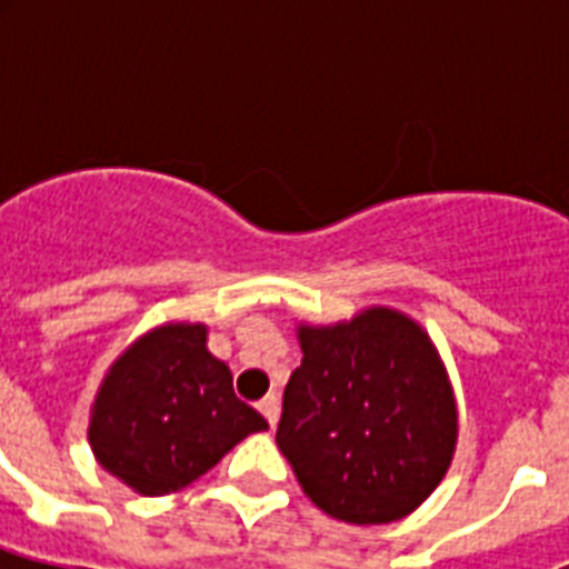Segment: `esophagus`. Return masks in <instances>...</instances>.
Segmentation results:
<instances>
[{"label": "esophagus", "mask_w": 569, "mask_h": 569, "mask_svg": "<svg viewBox=\"0 0 569 569\" xmlns=\"http://www.w3.org/2000/svg\"><path fill=\"white\" fill-rule=\"evenodd\" d=\"M259 413L266 416V422L274 428L277 419H280V398H277V396L262 398V401H259Z\"/></svg>", "instance_id": "esophagus-1"}]
</instances>
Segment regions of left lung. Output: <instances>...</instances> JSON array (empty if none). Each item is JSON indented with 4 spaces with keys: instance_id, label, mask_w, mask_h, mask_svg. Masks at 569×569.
I'll return each instance as SVG.
<instances>
[{
    "instance_id": "8db88e82",
    "label": "left lung",
    "mask_w": 569,
    "mask_h": 569,
    "mask_svg": "<svg viewBox=\"0 0 569 569\" xmlns=\"http://www.w3.org/2000/svg\"><path fill=\"white\" fill-rule=\"evenodd\" d=\"M298 342L277 446L303 493L355 526L413 513L458 442V405L431 337L405 312L369 307L351 321L298 325Z\"/></svg>"
}]
</instances>
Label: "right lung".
<instances>
[{"label":"right lung","mask_w":569,"mask_h":569,"mask_svg":"<svg viewBox=\"0 0 569 569\" xmlns=\"http://www.w3.org/2000/svg\"><path fill=\"white\" fill-rule=\"evenodd\" d=\"M206 325L171 321L138 337L111 363L91 407L93 458L141 496L194 485L268 422L232 392L227 363L209 355Z\"/></svg>","instance_id":"1"}]
</instances>
